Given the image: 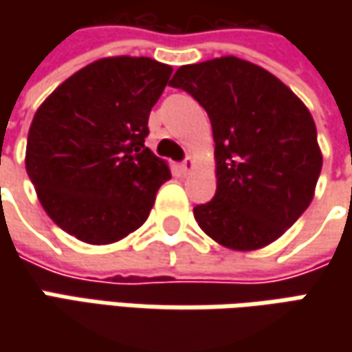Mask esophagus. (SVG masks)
Listing matches in <instances>:
<instances>
[{"mask_svg":"<svg viewBox=\"0 0 352 352\" xmlns=\"http://www.w3.org/2000/svg\"><path fill=\"white\" fill-rule=\"evenodd\" d=\"M192 168H194V158L192 156H186L182 162V170L184 172H190Z\"/></svg>","mask_w":352,"mask_h":352,"instance_id":"esophagus-1","label":"esophagus"}]
</instances>
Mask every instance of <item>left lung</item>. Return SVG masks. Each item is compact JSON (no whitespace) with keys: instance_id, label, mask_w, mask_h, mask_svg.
Returning <instances> with one entry per match:
<instances>
[{"instance_id":"obj_1","label":"left lung","mask_w":352,"mask_h":352,"mask_svg":"<svg viewBox=\"0 0 352 352\" xmlns=\"http://www.w3.org/2000/svg\"><path fill=\"white\" fill-rule=\"evenodd\" d=\"M170 86L188 91L213 129L217 190L194 208L197 225L235 250L276 241L307 210L321 172L307 107L276 76L235 56L180 66Z\"/></svg>"}]
</instances>
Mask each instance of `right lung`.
Returning a JSON list of instances; mask_svg holds the SVG:
<instances>
[{
    "label": "right lung",
    "instance_id": "1",
    "mask_svg": "<svg viewBox=\"0 0 352 352\" xmlns=\"http://www.w3.org/2000/svg\"><path fill=\"white\" fill-rule=\"evenodd\" d=\"M172 68L153 58L91 62L36 109L25 166L48 217L76 239L107 245L139 229L170 178L146 146L148 116Z\"/></svg>",
    "mask_w": 352,
    "mask_h": 352
}]
</instances>
